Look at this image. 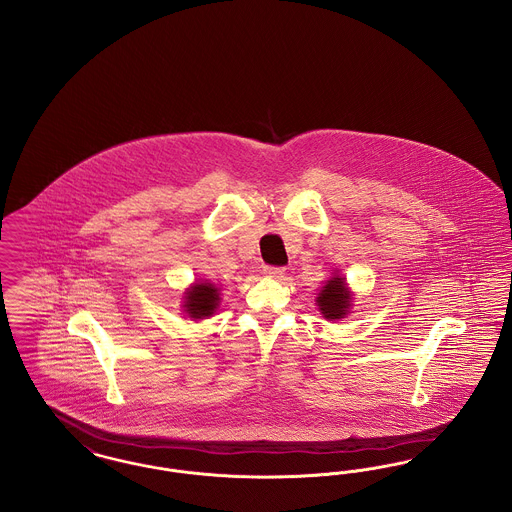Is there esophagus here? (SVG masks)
Returning a JSON list of instances; mask_svg holds the SVG:
<instances>
[{"mask_svg": "<svg viewBox=\"0 0 512 512\" xmlns=\"http://www.w3.org/2000/svg\"><path fill=\"white\" fill-rule=\"evenodd\" d=\"M265 274L270 276V278H282V276H284V267H272V265H267V267H265Z\"/></svg>", "mask_w": 512, "mask_h": 512, "instance_id": "esophagus-1", "label": "esophagus"}]
</instances>
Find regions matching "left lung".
<instances>
[{
	"label": "left lung",
	"instance_id": "8db88e82",
	"mask_svg": "<svg viewBox=\"0 0 512 512\" xmlns=\"http://www.w3.org/2000/svg\"><path fill=\"white\" fill-rule=\"evenodd\" d=\"M351 301V295L347 292V286H345V278H332L320 293H318L317 303L320 313L324 315V318H343L347 315V309H349V303Z\"/></svg>",
	"mask_w": 512,
	"mask_h": 512
}]
</instances>
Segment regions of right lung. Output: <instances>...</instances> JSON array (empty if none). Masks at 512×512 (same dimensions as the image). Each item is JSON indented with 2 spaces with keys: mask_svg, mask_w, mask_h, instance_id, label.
Listing matches in <instances>:
<instances>
[{
  "mask_svg": "<svg viewBox=\"0 0 512 512\" xmlns=\"http://www.w3.org/2000/svg\"><path fill=\"white\" fill-rule=\"evenodd\" d=\"M186 311L192 318H203L213 315L219 305V292L213 284H195L186 295Z\"/></svg>",
  "mask_w": 512,
  "mask_h": 512,
  "instance_id": "right-lung-1",
  "label": "right lung"
}]
</instances>
